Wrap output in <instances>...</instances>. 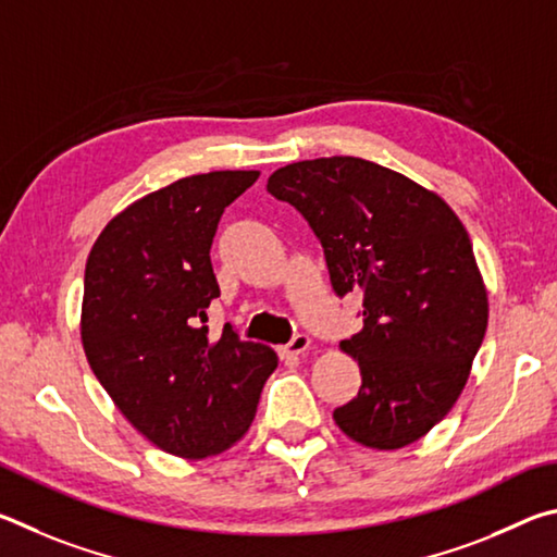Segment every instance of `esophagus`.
I'll use <instances>...</instances> for the list:
<instances>
[{"instance_id": "esophagus-1", "label": "esophagus", "mask_w": 557, "mask_h": 557, "mask_svg": "<svg viewBox=\"0 0 557 557\" xmlns=\"http://www.w3.org/2000/svg\"><path fill=\"white\" fill-rule=\"evenodd\" d=\"M308 347H310V337L308 335H304V333H298L294 339H290L288 345H284L278 349V355L281 357H300V355H306L308 352Z\"/></svg>"}]
</instances>
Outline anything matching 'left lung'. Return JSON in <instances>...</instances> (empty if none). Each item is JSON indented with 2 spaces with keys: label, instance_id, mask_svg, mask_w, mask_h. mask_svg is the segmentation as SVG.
<instances>
[{
  "label": "left lung",
  "instance_id": "8db88e82",
  "mask_svg": "<svg viewBox=\"0 0 557 557\" xmlns=\"http://www.w3.org/2000/svg\"><path fill=\"white\" fill-rule=\"evenodd\" d=\"M267 190L310 222L337 296H364V327L339 343L362 386L337 428L372 450L416 443L460 398L490 323L465 224L435 190L355 156L288 163Z\"/></svg>",
  "mask_w": 557,
  "mask_h": 557
}]
</instances>
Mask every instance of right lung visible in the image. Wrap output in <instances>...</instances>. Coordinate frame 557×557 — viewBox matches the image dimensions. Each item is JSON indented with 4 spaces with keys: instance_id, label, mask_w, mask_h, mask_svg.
<instances>
[{
    "instance_id": "1",
    "label": "right lung",
    "mask_w": 557,
    "mask_h": 557,
    "mask_svg": "<svg viewBox=\"0 0 557 557\" xmlns=\"http://www.w3.org/2000/svg\"><path fill=\"white\" fill-rule=\"evenodd\" d=\"M259 171H210L114 214L85 263L81 339L87 364L146 441L185 460L237 445L278 357L232 325L210 337L220 296L210 247L224 208Z\"/></svg>"
}]
</instances>
